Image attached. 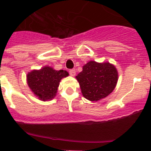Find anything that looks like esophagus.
Listing matches in <instances>:
<instances>
[{
    "mask_svg": "<svg viewBox=\"0 0 151 151\" xmlns=\"http://www.w3.org/2000/svg\"><path fill=\"white\" fill-rule=\"evenodd\" d=\"M69 75H70L71 76H76V70H75L74 69H70V70L69 71Z\"/></svg>",
    "mask_w": 151,
    "mask_h": 151,
    "instance_id": "1",
    "label": "esophagus"
}]
</instances>
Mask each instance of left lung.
Segmentation results:
<instances>
[{"label":"left lung","instance_id":"obj_1","mask_svg":"<svg viewBox=\"0 0 151 151\" xmlns=\"http://www.w3.org/2000/svg\"><path fill=\"white\" fill-rule=\"evenodd\" d=\"M82 93L86 99L97 101L114 90L118 80L116 67L109 63L90 61L76 76Z\"/></svg>","mask_w":151,"mask_h":151}]
</instances>
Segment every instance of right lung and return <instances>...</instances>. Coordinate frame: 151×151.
<instances>
[{
	"label": "right lung",
	"instance_id": "obj_1",
	"mask_svg": "<svg viewBox=\"0 0 151 151\" xmlns=\"http://www.w3.org/2000/svg\"><path fill=\"white\" fill-rule=\"evenodd\" d=\"M69 76L66 70H54L50 67L33 70L27 76L28 85L35 95L43 101L51 100L57 94L62 78Z\"/></svg>",
	"mask_w": 151,
	"mask_h": 151
}]
</instances>
